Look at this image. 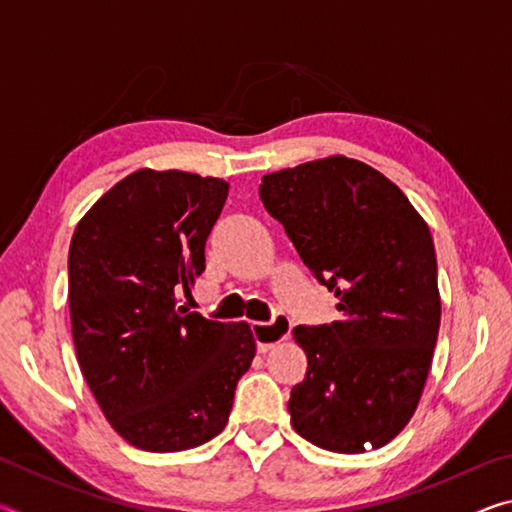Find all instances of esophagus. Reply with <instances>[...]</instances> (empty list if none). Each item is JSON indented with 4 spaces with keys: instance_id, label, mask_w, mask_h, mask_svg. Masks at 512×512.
Returning <instances> with one entry per match:
<instances>
[{
    "instance_id": "esophagus-1",
    "label": "esophagus",
    "mask_w": 512,
    "mask_h": 512,
    "mask_svg": "<svg viewBox=\"0 0 512 512\" xmlns=\"http://www.w3.org/2000/svg\"><path fill=\"white\" fill-rule=\"evenodd\" d=\"M291 334V320L287 316L277 314L271 323H253V336L257 341L259 352H268L277 343L287 341Z\"/></svg>"
}]
</instances>
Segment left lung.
I'll return each instance as SVG.
<instances>
[{
	"label": "left lung",
	"instance_id": "obj_1",
	"mask_svg": "<svg viewBox=\"0 0 512 512\" xmlns=\"http://www.w3.org/2000/svg\"><path fill=\"white\" fill-rule=\"evenodd\" d=\"M259 198L339 300V320L293 329L307 352L289 400L293 429L327 452L384 447L418 409L438 341L427 223L400 187L345 155L266 173Z\"/></svg>",
	"mask_w": 512,
	"mask_h": 512
}]
</instances>
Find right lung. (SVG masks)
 Segmentation results:
<instances>
[{"label": "right lung", "mask_w": 512, "mask_h": 512, "mask_svg": "<svg viewBox=\"0 0 512 512\" xmlns=\"http://www.w3.org/2000/svg\"><path fill=\"white\" fill-rule=\"evenodd\" d=\"M228 183L140 169L103 194L69 244V316L94 400L126 443L183 452L219 436L255 357L248 323L178 307L205 271Z\"/></svg>", "instance_id": "add662e5"}]
</instances>
